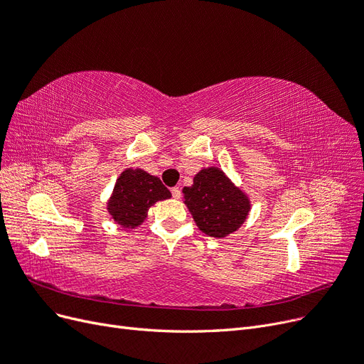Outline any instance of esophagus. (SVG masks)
<instances>
[{"instance_id":"esophagus-1","label":"esophagus","mask_w":364,"mask_h":364,"mask_svg":"<svg viewBox=\"0 0 364 364\" xmlns=\"http://www.w3.org/2000/svg\"><path fill=\"white\" fill-rule=\"evenodd\" d=\"M171 194H173L174 199H181V197H182V191H181L179 186H174V188H171Z\"/></svg>"}]
</instances>
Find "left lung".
<instances>
[{
    "mask_svg": "<svg viewBox=\"0 0 364 364\" xmlns=\"http://www.w3.org/2000/svg\"><path fill=\"white\" fill-rule=\"evenodd\" d=\"M183 203L203 234L223 238L243 225L250 200L245 191L234 185L218 167L202 168L194 176L193 185L185 186Z\"/></svg>",
    "mask_w": 364,
    "mask_h": 364,
    "instance_id": "obj_1",
    "label": "left lung"
}]
</instances>
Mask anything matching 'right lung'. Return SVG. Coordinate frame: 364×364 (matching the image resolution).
Wrapping results in <instances>:
<instances>
[{
	"instance_id": "add662e5",
	"label": "right lung",
	"mask_w": 364,
	"mask_h": 364,
	"mask_svg": "<svg viewBox=\"0 0 364 364\" xmlns=\"http://www.w3.org/2000/svg\"><path fill=\"white\" fill-rule=\"evenodd\" d=\"M171 193L156 176L142 168H126L118 176L107 200V213L123 229H135L147 218L149 208L170 199Z\"/></svg>"
}]
</instances>
